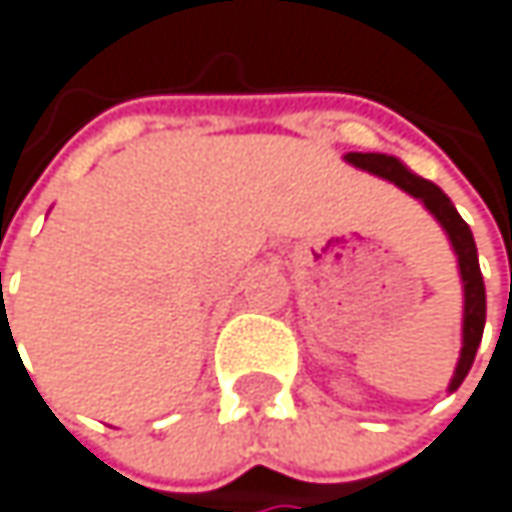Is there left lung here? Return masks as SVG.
Returning a JSON list of instances; mask_svg holds the SVG:
<instances>
[{
    "mask_svg": "<svg viewBox=\"0 0 512 512\" xmlns=\"http://www.w3.org/2000/svg\"><path fill=\"white\" fill-rule=\"evenodd\" d=\"M348 164L369 170L393 185H399L402 191H408L411 197H417L432 215L435 221L444 227L453 251H456V264H459V276H462V294H465V312H462V351H459V363L456 372L450 378V393H456L465 381V375L471 372V363L477 357L480 339H483V327H486V285H483V273H480V261H477V245H474V233L465 224V218L456 212L453 200L429 179L417 176L414 170H408L399 158L393 155H381V152H348L345 155Z\"/></svg>",
    "mask_w": 512,
    "mask_h": 512,
    "instance_id": "8db88e82",
    "label": "left lung"
}]
</instances>
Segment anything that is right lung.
I'll use <instances>...</instances> for the list:
<instances>
[{
  "instance_id": "add662e5",
  "label": "right lung",
  "mask_w": 512,
  "mask_h": 512,
  "mask_svg": "<svg viewBox=\"0 0 512 512\" xmlns=\"http://www.w3.org/2000/svg\"><path fill=\"white\" fill-rule=\"evenodd\" d=\"M0 279H2V276H0Z\"/></svg>"
}]
</instances>
